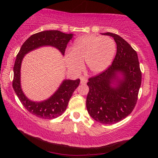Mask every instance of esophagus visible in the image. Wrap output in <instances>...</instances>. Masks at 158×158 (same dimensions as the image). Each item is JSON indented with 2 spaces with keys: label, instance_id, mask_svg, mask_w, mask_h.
<instances>
[{
  "label": "esophagus",
  "instance_id": "esophagus-1",
  "mask_svg": "<svg viewBox=\"0 0 158 158\" xmlns=\"http://www.w3.org/2000/svg\"><path fill=\"white\" fill-rule=\"evenodd\" d=\"M80 79H81V84H85V83L88 82V80H87V79L85 78V77H81V78H80Z\"/></svg>",
  "mask_w": 158,
  "mask_h": 158
}]
</instances>
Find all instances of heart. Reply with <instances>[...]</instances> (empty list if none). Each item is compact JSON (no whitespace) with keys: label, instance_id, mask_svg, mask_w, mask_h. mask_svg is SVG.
Wrapping results in <instances>:
<instances>
[{"label":"heart","instance_id":"heart-1","mask_svg":"<svg viewBox=\"0 0 158 158\" xmlns=\"http://www.w3.org/2000/svg\"><path fill=\"white\" fill-rule=\"evenodd\" d=\"M116 43L110 36L86 35L74 42L72 50L64 54V62L68 69L77 72L81 69L83 61L92 74H99L112 63L116 53Z\"/></svg>","mask_w":158,"mask_h":158}]
</instances>
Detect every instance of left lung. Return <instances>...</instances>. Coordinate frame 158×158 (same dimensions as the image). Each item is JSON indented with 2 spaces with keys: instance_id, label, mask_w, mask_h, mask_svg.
Returning a JSON list of instances; mask_svg holds the SVG:
<instances>
[{
  "instance_id": "8db88e82",
  "label": "left lung",
  "mask_w": 158,
  "mask_h": 158,
  "mask_svg": "<svg viewBox=\"0 0 158 158\" xmlns=\"http://www.w3.org/2000/svg\"><path fill=\"white\" fill-rule=\"evenodd\" d=\"M102 35L114 39L117 53L108 69L88 79L86 106L96 122L113 124L126 118L135 109L142 74L137 53L128 43L114 33Z\"/></svg>"
}]
</instances>
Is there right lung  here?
Masks as SVG:
<instances>
[{"instance_id": "1", "label": "right lung", "mask_w": 158, "mask_h": 158, "mask_svg": "<svg viewBox=\"0 0 158 158\" xmlns=\"http://www.w3.org/2000/svg\"><path fill=\"white\" fill-rule=\"evenodd\" d=\"M73 36V34H66L59 31H45L36 33L23 43L17 55L13 66V89L25 109L39 118L52 119L61 115L66 109L74 91L79 85L80 79H66L48 100L42 102L31 101L24 95L21 88L20 69L22 60L27 53L47 45L54 47L64 55L66 45Z\"/></svg>"}]
</instances>
